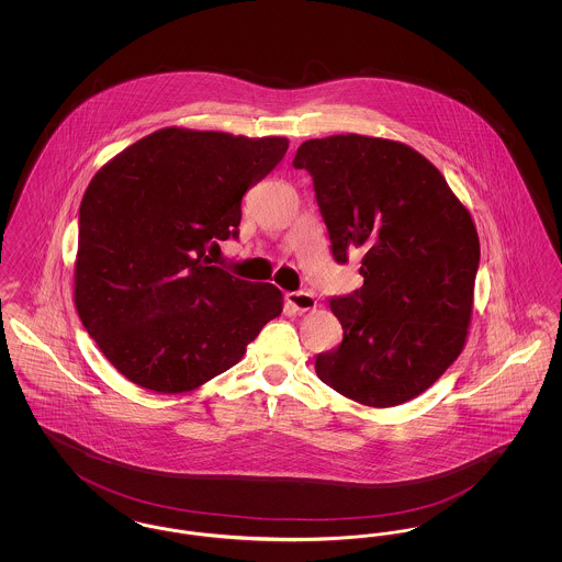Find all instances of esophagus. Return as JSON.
I'll return each mask as SVG.
<instances>
[{"label":"esophagus","instance_id":"34e87169","mask_svg":"<svg viewBox=\"0 0 562 562\" xmlns=\"http://www.w3.org/2000/svg\"><path fill=\"white\" fill-rule=\"evenodd\" d=\"M286 305H291L293 312H310L316 310V299L310 293H286Z\"/></svg>","mask_w":562,"mask_h":562}]
</instances>
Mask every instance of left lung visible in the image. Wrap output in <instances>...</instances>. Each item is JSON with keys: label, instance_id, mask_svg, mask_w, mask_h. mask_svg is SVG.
<instances>
[{"label": "left lung", "instance_id": "1", "mask_svg": "<svg viewBox=\"0 0 562 562\" xmlns=\"http://www.w3.org/2000/svg\"><path fill=\"white\" fill-rule=\"evenodd\" d=\"M337 263L362 252L364 284L330 299L344 341L316 373L346 398L396 406L426 392L465 346L481 241L440 170L408 145L362 134L305 140Z\"/></svg>", "mask_w": 562, "mask_h": 562}]
</instances>
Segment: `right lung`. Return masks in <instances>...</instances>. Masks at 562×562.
Returning <instances> with one entry per match:
<instances>
[{"instance_id": "add662e5", "label": "right lung", "mask_w": 562, "mask_h": 562, "mask_svg": "<svg viewBox=\"0 0 562 562\" xmlns=\"http://www.w3.org/2000/svg\"><path fill=\"white\" fill-rule=\"evenodd\" d=\"M289 138L161 128L108 161L80 206L76 307L109 362L179 394L225 373L282 314V293L211 266L238 238L241 198Z\"/></svg>"}]
</instances>
